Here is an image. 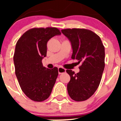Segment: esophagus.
<instances>
[{"label": "esophagus", "instance_id": "34e87169", "mask_svg": "<svg viewBox=\"0 0 121 121\" xmlns=\"http://www.w3.org/2000/svg\"><path fill=\"white\" fill-rule=\"evenodd\" d=\"M65 72H66V70L65 69H64V68H63L62 67H59L58 68V73L59 74Z\"/></svg>", "mask_w": 121, "mask_h": 121}]
</instances>
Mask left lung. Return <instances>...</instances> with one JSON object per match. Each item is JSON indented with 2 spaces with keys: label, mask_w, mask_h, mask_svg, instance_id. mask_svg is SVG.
I'll return each mask as SVG.
<instances>
[{
  "label": "left lung",
  "mask_w": 121,
  "mask_h": 121,
  "mask_svg": "<svg viewBox=\"0 0 121 121\" xmlns=\"http://www.w3.org/2000/svg\"><path fill=\"white\" fill-rule=\"evenodd\" d=\"M70 40L73 50L71 59L81 64L79 72L66 70L70 81L67 90L70 98L83 101L90 98L100 84L105 67V48L99 36L86 29L62 30Z\"/></svg>",
  "instance_id": "left-lung-1"
}]
</instances>
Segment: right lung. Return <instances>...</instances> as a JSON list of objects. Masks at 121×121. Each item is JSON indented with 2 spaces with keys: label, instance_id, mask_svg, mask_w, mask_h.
Segmentation results:
<instances>
[{
  "label": "right lung",
  "instance_id": "1",
  "mask_svg": "<svg viewBox=\"0 0 121 121\" xmlns=\"http://www.w3.org/2000/svg\"><path fill=\"white\" fill-rule=\"evenodd\" d=\"M60 35L56 28H35L25 32L17 42L13 57L16 75L23 92L34 101L47 99L55 84L58 69L44 67L42 60L47 56L48 41Z\"/></svg>",
  "mask_w": 121,
  "mask_h": 121
}]
</instances>
